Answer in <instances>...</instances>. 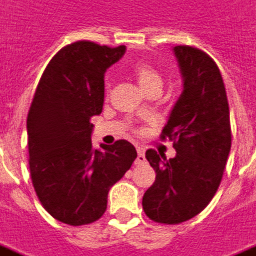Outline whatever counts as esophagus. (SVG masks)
Returning <instances> with one entry per match:
<instances>
[{
  "label": "esophagus",
  "instance_id": "34e87169",
  "mask_svg": "<svg viewBox=\"0 0 256 256\" xmlns=\"http://www.w3.org/2000/svg\"><path fill=\"white\" fill-rule=\"evenodd\" d=\"M136 152H138V158H136V160H135V164H144L145 163V149L144 148H140V146H138V149H136Z\"/></svg>",
  "mask_w": 256,
  "mask_h": 256
}]
</instances>
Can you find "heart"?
Wrapping results in <instances>:
<instances>
[{
	"label": "heart",
	"mask_w": 256,
	"mask_h": 256,
	"mask_svg": "<svg viewBox=\"0 0 256 256\" xmlns=\"http://www.w3.org/2000/svg\"><path fill=\"white\" fill-rule=\"evenodd\" d=\"M131 72L145 92L153 86H162V75L150 62H148L145 60L135 61L131 65Z\"/></svg>",
	"instance_id": "1"
}]
</instances>
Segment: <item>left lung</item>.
<instances>
[{"label": "left lung", "instance_id": "obj_1", "mask_svg": "<svg viewBox=\"0 0 256 256\" xmlns=\"http://www.w3.org/2000/svg\"><path fill=\"white\" fill-rule=\"evenodd\" d=\"M184 89L162 139L172 140L176 158L149 149L156 180L142 206L156 223L178 224L200 213L219 188L232 148L230 110L219 66L205 51L176 46Z\"/></svg>", "mask_w": 256, "mask_h": 256}]
</instances>
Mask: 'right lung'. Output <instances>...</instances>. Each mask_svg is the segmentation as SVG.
<instances>
[{"label":"right lung","instance_id":"right-lung-1","mask_svg":"<svg viewBox=\"0 0 256 256\" xmlns=\"http://www.w3.org/2000/svg\"><path fill=\"white\" fill-rule=\"evenodd\" d=\"M124 52L125 46L68 44L51 58L37 84L28 114L32 182L44 209L65 224L100 219L110 188L136 158L128 140L98 150L90 139V118L104 103V74Z\"/></svg>","mask_w":256,"mask_h":256}]
</instances>
